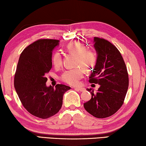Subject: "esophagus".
Wrapping results in <instances>:
<instances>
[{
  "label": "esophagus",
  "mask_w": 146,
  "mask_h": 146,
  "mask_svg": "<svg viewBox=\"0 0 146 146\" xmlns=\"http://www.w3.org/2000/svg\"><path fill=\"white\" fill-rule=\"evenodd\" d=\"M75 89L76 90L80 91H84L85 90V88H75Z\"/></svg>",
  "instance_id": "34e87169"
}]
</instances>
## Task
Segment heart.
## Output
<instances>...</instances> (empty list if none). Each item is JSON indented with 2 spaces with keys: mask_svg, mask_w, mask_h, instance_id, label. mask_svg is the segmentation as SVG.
I'll list each match as a JSON object with an SVG mask.
<instances>
[{
  "mask_svg": "<svg viewBox=\"0 0 146 146\" xmlns=\"http://www.w3.org/2000/svg\"><path fill=\"white\" fill-rule=\"evenodd\" d=\"M66 51L70 55L76 56L75 66L76 68L64 71L60 79L70 85H77L84 75L85 71L90 72L95 67L97 62V54L92 49H87L84 44L79 41L69 44L66 47ZM51 60L55 68H61L62 66L61 53L59 51L54 53Z\"/></svg>",
  "mask_w": 146,
  "mask_h": 146,
  "instance_id": "1",
  "label": "heart"
}]
</instances>
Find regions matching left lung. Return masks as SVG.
<instances>
[{
    "label": "left lung",
    "mask_w": 146,
    "mask_h": 146,
    "mask_svg": "<svg viewBox=\"0 0 146 146\" xmlns=\"http://www.w3.org/2000/svg\"><path fill=\"white\" fill-rule=\"evenodd\" d=\"M94 41L97 62L89 82L98 84L100 88L96 93L91 88L87 89L91 98L84 104V107L93 117L104 118L114 115L122 106L129 76L125 62L116 46L102 38L95 37Z\"/></svg>",
    "instance_id": "obj_1"
}]
</instances>
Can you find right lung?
<instances>
[{"mask_svg": "<svg viewBox=\"0 0 146 146\" xmlns=\"http://www.w3.org/2000/svg\"><path fill=\"white\" fill-rule=\"evenodd\" d=\"M55 39L41 38L24 49L20 55L14 86L24 108L33 116L46 119L56 114L62 105L64 93L71 88L56 84L47 87L46 75L52 68Z\"/></svg>", "mask_w": 146, "mask_h": 146, "instance_id": "obj_1", "label": "right lung"}]
</instances>
